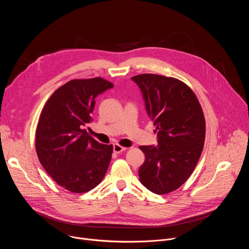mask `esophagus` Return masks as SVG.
Listing matches in <instances>:
<instances>
[{"mask_svg": "<svg viewBox=\"0 0 249 249\" xmlns=\"http://www.w3.org/2000/svg\"><path fill=\"white\" fill-rule=\"evenodd\" d=\"M127 148H125V147H123V146H120L119 144H114V146H113V151H114V153H116V154H120V153H122L123 151H125Z\"/></svg>", "mask_w": 249, "mask_h": 249, "instance_id": "esophagus-1", "label": "esophagus"}]
</instances>
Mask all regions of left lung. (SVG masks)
Wrapping results in <instances>:
<instances>
[{"instance_id":"8db88e82","label":"left lung","mask_w":249,"mask_h":249,"mask_svg":"<svg viewBox=\"0 0 249 249\" xmlns=\"http://www.w3.org/2000/svg\"><path fill=\"white\" fill-rule=\"evenodd\" d=\"M158 131L157 146H141L145 162L140 181L162 195L178 189L192 174L203 151L206 122L193 90L178 79L156 74L132 77Z\"/></svg>"}]
</instances>
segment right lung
<instances>
[{
  "label": "right lung",
  "instance_id": "right-lung-1",
  "mask_svg": "<svg viewBox=\"0 0 249 249\" xmlns=\"http://www.w3.org/2000/svg\"><path fill=\"white\" fill-rule=\"evenodd\" d=\"M113 84L100 77L72 80L46 101L35 134L38 160L52 179L73 193L97 186L107 171L112 145L98 143L85 129L95 97Z\"/></svg>",
  "mask_w": 249,
  "mask_h": 249
}]
</instances>
